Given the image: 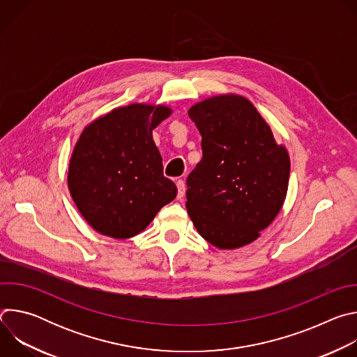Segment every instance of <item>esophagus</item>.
<instances>
[{
	"label": "esophagus",
	"instance_id": "obj_1",
	"mask_svg": "<svg viewBox=\"0 0 357 357\" xmlns=\"http://www.w3.org/2000/svg\"><path fill=\"white\" fill-rule=\"evenodd\" d=\"M176 188H178V199H182L183 195H185V190H186V186H185V182L182 179L176 181Z\"/></svg>",
	"mask_w": 357,
	"mask_h": 357
}]
</instances>
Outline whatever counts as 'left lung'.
<instances>
[{
	"instance_id": "left-lung-1",
	"label": "left lung",
	"mask_w": 357,
	"mask_h": 357,
	"mask_svg": "<svg viewBox=\"0 0 357 357\" xmlns=\"http://www.w3.org/2000/svg\"><path fill=\"white\" fill-rule=\"evenodd\" d=\"M189 117L203 157L186 179V209L197 233L220 250L260 237L288 190L289 154L250 100L219 94L199 101Z\"/></svg>"
}]
</instances>
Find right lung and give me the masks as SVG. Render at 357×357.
<instances>
[{"label": "right lung", "instance_id": "add662e5", "mask_svg": "<svg viewBox=\"0 0 357 357\" xmlns=\"http://www.w3.org/2000/svg\"><path fill=\"white\" fill-rule=\"evenodd\" d=\"M172 114L164 105L132 103L113 109L84 127L69 161L68 186L84 220L113 238L137 236L176 196L162 174L152 138Z\"/></svg>", "mask_w": 357, "mask_h": 357}]
</instances>
